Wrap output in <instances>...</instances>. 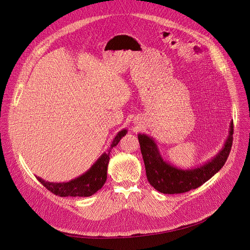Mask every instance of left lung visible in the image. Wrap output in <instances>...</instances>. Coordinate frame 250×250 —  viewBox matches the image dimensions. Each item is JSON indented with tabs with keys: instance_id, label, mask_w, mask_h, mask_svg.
<instances>
[{
	"instance_id": "8db88e82",
	"label": "left lung",
	"mask_w": 250,
	"mask_h": 250,
	"mask_svg": "<svg viewBox=\"0 0 250 250\" xmlns=\"http://www.w3.org/2000/svg\"><path fill=\"white\" fill-rule=\"evenodd\" d=\"M138 138L149 184L164 194H180L202 186L223 167L233 143V123L222 151L203 167L193 170H180L164 162L151 138L146 135H139Z\"/></svg>"
}]
</instances>
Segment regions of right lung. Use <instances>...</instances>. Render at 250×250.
I'll list each match as a JSON object with an SVG mask.
<instances>
[{
	"mask_svg": "<svg viewBox=\"0 0 250 250\" xmlns=\"http://www.w3.org/2000/svg\"><path fill=\"white\" fill-rule=\"evenodd\" d=\"M126 134V130H121L114 138L110 148L119 144L122 137ZM109 148V149H110ZM109 153L104 154L99 158L92 167L82 176L67 183H49L37 178L41 184L51 193L60 197H88L96 193L104 185L106 181L107 165L109 161Z\"/></svg>",
	"mask_w": 250,
	"mask_h": 250,
	"instance_id": "obj_1",
	"label": "right lung"
}]
</instances>
